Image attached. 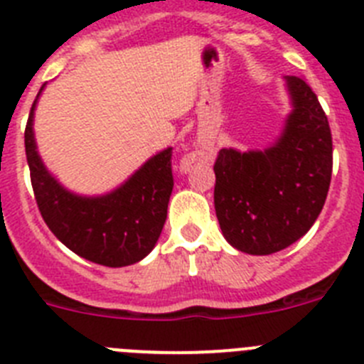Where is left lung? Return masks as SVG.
<instances>
[{
	"label": "left lung",
	"mask_w": 364,
	"mask_h": 364,
	"mask_svg": "<svg viewBox=\"0 0 364 364\" xmlns=\"http://www.w3.org/2000/svg\"><path fill=\"white\" fill-rule=\"evenodd\" d=\"M294 112L279 142L266 151L220 149L215 160V211L228 242L269 255L314 226L332 180V131L319 100L288 76Z\"/></svg>",
	"instance_id": "obj_1"
}]
</instances>
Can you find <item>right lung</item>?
Instances as JSON below:
<instances>
[{"mask_svg":"<svg viewBox=\"0 0 364 364\" xmlns=\"http://www.w3.org/2000/svg\"><path fill=\"white\" fill-rule=\"evenodd\" d=\"M31 107L25 151L38 210L70 252L96 264L120 268L142 260L162 233L173 191V149L147 160L122 188L98 198L76 197L47 173L32 134Z\"/></svg>","mask_w":364,"mask_h":364,"instance_id":"right-lung-1","label":"right lung"}]
</instances>
